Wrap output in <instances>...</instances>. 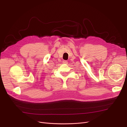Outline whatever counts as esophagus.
<instances>
[{
  "label": "esophagus",
  "mask_w": 127,
  "mask_h": 127,
  "mask_svg": "<svg viewBox=\"0 0 127 127\" xmlns=\"http://www.w3.org/2000/svg\"><path fill=\"white\" fill-rule=\"evenodd\" d=\"M63 64H67L68 63V62L67 61H66V60H64V61H63Z\"/></svg>",
  "instance_id": "esophagus-1"
}]
</instances>
